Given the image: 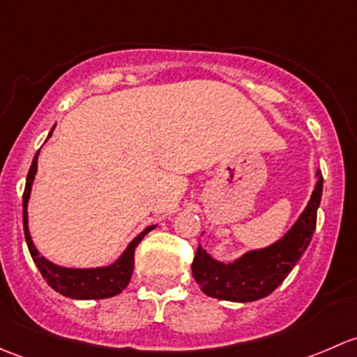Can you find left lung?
I'll return each mask as SVG.
<instances>
[{
	"instance_id": "8db88e82",
	"label": "left lung",
	"mask_w": 357,
	"mask_h": 357,
	"mask_svg": "<svg viewBox=\"0 0 357 357\" xmlns=\"http://www.w3.org/2000/svg\"><path fill=\"white\" fill-rule=\"evenodd\" d=\"M321 193L323 176L318 171V183L305 211L290 231L271 247L247 252L235 262L222 264L199 245L192 271L200 290L221 301L252 302L278 289L311 243Z\"/></svg>"
}]
</instances>
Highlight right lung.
Returning <instances> with one entry per match:
<instances>
[{"instance_id": "right-lung-1", "label": "right lung", "mask_w": 357, "mask_h": 357, "mask_svg": "<svg viewBox=\"0 0 357 357\" xmlns=\"http://www.w3.org/2000/svg\"><path fill=\"white\" fill-rule=\"evenodd\" d=\"M52 135V132H50ZM38 155L36 153L34 160H32L31 169H29L27 181H25V190L22 197V215H24V235L25 242H27L29 252L32 255V261L38 266L39 273L43 278L46 280L53 290L59 294L66 295L70 298H109L114 295H119L122 290L128 287L129 280H131L132 269H135V248L142 242L143 236L153 229L155 226H149L145 231L139 233L129 247L126 248L124 254L114 262V264L107 266V268H96V269H70V268H60V266L53 264V262L46 261L45 257L39 255L36 250L34 243H32L31 235H29L27 226V202L31 195V186L34 181L36 171H38Z\"/></svg>"}]
</instances>
